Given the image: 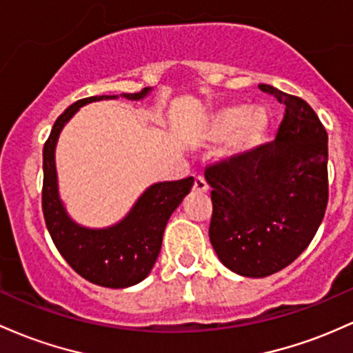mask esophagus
Returning <instances> with one entry per match:
<instances>
[{"label":"esophagus","instance_id":"34e87169","mask_svg":"<svg viewBox=\"0 0 353 353\" xmlns=\"http://www.w3.org/2000/svg\"><path fill=\"white\" fill-rule=\"evenodd\" d=\"M193 190L198 193H205L208 190V183L207 180H205L203 176H195V180H193Z\"/></svg>","mask_w":353,"mask_h":353}]
</instances>
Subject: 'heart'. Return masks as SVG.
Returning a JSON list of instances; mask_svg holds the SVG:
<instances>
[{
  "instance_id": "1",
  "label": "heart",
  "mask_w": 353,
  "mask_h": 353,
  "mask_svg": "<svg viewBox=\"0 0 353 353\" xmlns=\"http://www.w3.org/2000/svg\"><path fill=\"white\" fill-rule=\"evenodd\" d=\"M270 130V117L265 108L248 110L243 105L227 106L208 118L203 138L223 141L233 137L232 150L235 155H248L263 145Z\"/></svg>"
}]
</instances>
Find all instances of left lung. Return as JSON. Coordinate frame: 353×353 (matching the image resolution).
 Instances as JSON below:
<instances>
[{"instance_id": "8db88e82", "label": "left lung", "mask_w": 353, "mask_h": 353, "mask_svg": "<svg viewBox=\"0 0 353 353\" xmlns=\"http://www.w3.org/2000/svg\"><path fill=\"white\" fill-rule=\"evenodd\" d=\"M285 105L275 141L205 170L212 187L210 241L232 272L262 279L308 247L328 201V137L302 98L260 85Z\"/></svg>"}]
</instances>
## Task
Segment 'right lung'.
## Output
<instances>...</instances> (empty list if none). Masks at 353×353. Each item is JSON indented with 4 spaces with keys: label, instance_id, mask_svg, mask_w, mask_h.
Wrapping results in <instances>:
<instances>
[{
    "label": "right lung",
    "instance_id": "right-lung-1",
    "mask_svg": "<svg viewBox=\"0 0 353 353\" xmlns=\"http://www.w3.org/2000/svg\"><path fill=\"white\" fill-rule=\"evenodd\" d=\"M152 88L123 93L128 100H141ZM118 94H101L78 100L54 121L43 148L41 207L54 247L78 275L88 282L108 288H125L141 282L155 265L170 215L188 195L193 176L152 185L138 198L120 223L91 230L74 223L58 195L54 148L66 121L91 101L114 100Z\"/></svg>",
    "mask_w": 353,
    "mask_h": 353
}]
</instances>
